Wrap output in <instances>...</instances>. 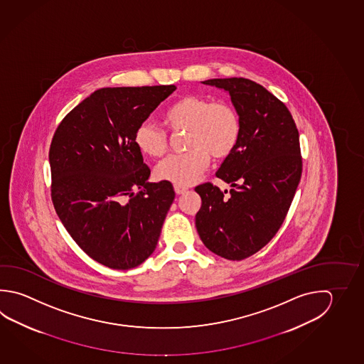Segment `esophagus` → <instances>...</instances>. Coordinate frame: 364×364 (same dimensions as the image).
<instances>
[{
    "instance_id": "34e87169",
    "label": "esophagus",
    "mask_w": 364,
    "mask_h": 364,
    "mask_svg": "<svg viewBox=\"0 0 364 364\" xmlns=\"http://www.w3.org/2000/svg\"><path fill=\"white\" fill-rule=\"evenodd\" d=\"M174 191H176L177 195H182V193L187 192V187H185V186L174 185Z\"/></svg>"
}]
</instances>
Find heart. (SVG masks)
I'll list each match as a JSON object with an SVG mask.
<instances>
[{"label":"heart","mask_w":364,"mask_h":364,"mask_svg":"<svg viewBox=\"0 0 364 364\" xmlns=\"http://www.w3.org/2000/svg\"><path fill=\"white\" fill-rule=\"evenodd\" d=\"M163 119L172 132H187L188 151L163 160L156 177L176 185L195 183L215 159L230 156L237 147L242 120L231 102L213 101L208 96L186 95L166 109ZM139 151L151 158H161L169 149V134L164 128L144 122L134 133Z\"/></svg>","instance_id":"1"}]
</instances>
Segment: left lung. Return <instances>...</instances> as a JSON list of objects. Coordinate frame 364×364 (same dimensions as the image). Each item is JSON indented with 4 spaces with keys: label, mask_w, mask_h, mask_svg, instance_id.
I'll return each mask as SVG.
<instances>
[{
    "label": "left lung",
    "mask_w": 364,
    "mask_h": 364,
    "mask_svg": "<svg viewBox=\"0 0 364 364\" xmlns=\"http://www.w3.org/2000/svg\"><path fill=\"white\" fill-rule=\"evenodd\" d=\"M204 85L225 88L242 120L237 147L215 176L228 192L205 182L196 228L210 252L242 260L263 249L284 223L303 171L298 128L290 110L264 87L246 78H215Z\"/></svg>",
    "instance_id": "obj_1"
}]
</instances>
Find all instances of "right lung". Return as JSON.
Returning a JSON list of instances; mask_svg holds the SVG:
<instances>
[{"label": "right lung", "instance_id": "obj_1", "mask_svg": "<svg viewBox=\"0 0 364 364\" xmlns=\"http://www.w3.org/2000/svg\"><path fill=\"white\" fill-rule=\"evenodd\" d=\"M177 87L97 90L66 114L50 145L51 200L66 231L112 269L145 262L158 244L176 192L149 183L134 133Z\"/></svg>", "mask_w": 364, "mask_h": 364}]
</instances>
